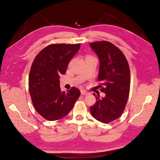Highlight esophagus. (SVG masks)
Segmentation results:
<instances>
[{"label":"esophagus","mask_w":160,"mask_h":160,"mask_svg":"<svg viewBox=\"0 0 160 160\" xmlns=\"http://www.w3.org/2000/svg\"><path fill=\"white\" fill-rule=\"evenodd\" d=\"M81 93L82 95H88L89 93H88V92L82 90V91H81Z\"/></svg>","instance_id":"1"}]
</instances>
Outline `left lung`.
Masks as SVG:
<instances>
[{
  "label": "left lung",
  "mask_w": 160,
  "mask_h": 160,
  "mask_svg": "<svg viewBox=\"0 0 160 160\" xmlns=\"http://www.w3.org/2000/svg\"><path fill=\"white\" fill-rule=\"evenodd\" d=\"M99 59L98 81L104 98L93 95L96 103L90 108L93 117L100 122L108 123L122 114L127 104L130 89V71L123 53L112 43L98 41L89 44Z\"/></svg>",
  "instance_id": "left-lung-1"
}]
</instances>
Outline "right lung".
<instances>
[{"mask_svg":"<svg viewBox=\"0 0 160 160\" xmlns=\"http://www.w3.org/2000/svg\"><path fill=\"white\" fill-rule=\"evenodd\" d=\"M79 48L80 44H52L38 52L34 60L28 90L34 107L43 118L49 121L62 118L79 99L81 92L74 87L61 91L59 79Z\"/></svg>","mask_w":160,"mask_h":160,"instance_id":"1","label":"right lung"}]
</instances>
